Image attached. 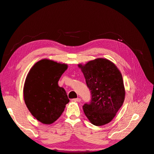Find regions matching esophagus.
Listing matches in <instances>:
<instances>
[{"instance_id": "esophagus-1", "label": "esophagus", "mask_w": 154, "mask_h": 154, "mask_svg": "<svg viewBox=\"0 0 154 154\" xmlns=\"http://www.w3.org/2000/svg\"><path fill=\"white\" fill-rule=\"evenodd\" d=\"M72 101H76V102H80L81 101V99L79 98V97H78V98H75V99H72Z\"/></svg>"}]
</instances>
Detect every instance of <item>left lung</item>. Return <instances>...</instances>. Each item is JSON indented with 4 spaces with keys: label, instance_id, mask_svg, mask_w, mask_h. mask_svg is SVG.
I'll return each mask as SVG.
<instances>
[{
    "label": "left lung",
    "instance_id": "8db88e82",
    "mask_svg": "<svg viewBox=\"0 0 154 154\" xmlns=\"http://www.w3.org/2000/svg\"><path fill=\"white\" fill-rule=\"evenodd\" d=\"M91 93L89 103L83 106L91 123L101 126L110 122L122 106L125 96L122 74L115 65L104 58H97L85 66L78 65Z\"/></svg>",
    "mask_w": 154,
    "mask_h": 154
}]
</instances>
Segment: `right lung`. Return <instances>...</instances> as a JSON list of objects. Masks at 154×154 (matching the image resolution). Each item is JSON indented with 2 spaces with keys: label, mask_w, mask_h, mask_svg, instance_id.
I'll return each instance as SVG.
<instances>
[{
  "label": "right lung",
  "mask_w": 154,
  "mask_h": 154,
  "mask_svg": "<svg viewBox=\"0 0 154 154\" xmlns=\"http://www.w3.org/2000/svg\"><path fill=\"white\" fill-rule=\"evenodd\" d=\"M67 69V64L44 59L36 62L27 74L24 87L25 103L41 123H54L69 103L66 91L58 84Z\"/></svg>",
  "instance_id": "right-lung-1"
}]
</instances>
